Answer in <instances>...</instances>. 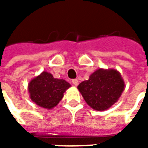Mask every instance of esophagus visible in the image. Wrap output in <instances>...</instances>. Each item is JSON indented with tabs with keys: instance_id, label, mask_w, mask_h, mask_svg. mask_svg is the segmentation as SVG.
<instances>
[{
	"instance_id": "1",
	"label": "esophagus",
	"mask_w": 148,
	"mask_h": 148,
	"mask_svg": "<svg viewBox=\"0 0 148 148\" xmlns=\"http://www.w3.org/2000/svg\"><path fill=\"white\" fill-rule=\"evenodd\" d=\"M71 82H72V84H73L75 86H77V85L79 84V82H78V80H77V79H73V80L71 81Z\"/></svg>"
}]
</instances>
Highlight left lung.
I'll return each instance as SVG.
<instances>
[{"instance_id":"1","label":"left lung","mask_w":148,"mask_h":148,"mask_svg":"<svg viewBox=\"0 0 148 148\" xmlns=\"http://www.w3.org/2000/svg\"><path fill=\"white\" fill-rule=\"evenodd\" d=\"M86 102L95 110H105L116 102L124 89V82L116 70L98 69L87 81L77 86Z\"/></svg>"}]
</instances>
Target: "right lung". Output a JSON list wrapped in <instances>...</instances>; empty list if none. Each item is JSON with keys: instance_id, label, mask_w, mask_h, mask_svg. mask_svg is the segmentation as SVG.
<instances>
[{"instance_id": "1", "label": "right lung", "mask_w": 148, "mask_h": 148, "mask_svg": "<svg viewBox=\"0 0 148 148\" xmlns=\"http://www.w3.org/2000/svg\"><path fill=\"white\" fill-rule=\"evenodd\" d=\"M70 86L65 80L54 78L51 73L43 71L29 82V92L30 99L36 105L45 109H53Z\"/></svg>"}]
</instances>
